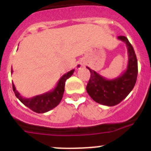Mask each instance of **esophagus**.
Returning a JSON list of instances; mask_svg holds the SVG:
<instances>
[{"label": "esophagus", "mask_w": 151, "mask_h": 151, "mask_svg": "<svg viewBox=\"0 0 151 151\" xmlns=\"http://www.w3.org/2000/svg\"><path fill=\"white\" fill-rule=\"evenodd\" d=\"M83 66H84L83 62H79V63H77V65H76V67L78 68V69H80V68L83 67Z\"/></svg>", "instance_id": "esophagus-1"}]
</instances>
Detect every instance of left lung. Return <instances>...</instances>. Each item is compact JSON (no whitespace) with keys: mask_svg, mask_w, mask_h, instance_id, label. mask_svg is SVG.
Listing matches in <instances>:
<instances>
[{"mask_svg":"<svg viewBox=\"0 0 151 151\" xmlns=\"http://www.w3.org/2000/svg\"><path fill=\"white\" fill-rule=\"evenodd\" d=\"M117 38L126 45L128 50L127 69L122 74L117 78L107 79L87 67L91 73L86 87L88 94L95 102L108 106L118 104L129 95L138 76V60L133 47L125 36H118Z\"/></svg>","mask_w":151,"mask_h":151,"instance_id":"left-lung-1","label":"left lung"}]
</instances>
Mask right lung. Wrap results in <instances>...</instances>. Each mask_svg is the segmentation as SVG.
I'll use <instances>...</instances> for the list:
<instances>
[{"instance_id":"obj_1","label":"right lung","mask_w":151,"mask_h":151,"mask_svg":"<svg viewBox=\"0 0 151 151\" xmlns=\"http://www.w3.org/2000/svg\"><path fill=\"white\" fill-rule=\"evenodd\" d=\"M75 69H72L61 77L57 82V85L53 90L44 93L42 94L36 95L31 98H25L16 89L15 85L13 83V90L15 93L16 97L18 98L25 106L29 107L30 110L38 113H43L48 112L54 109L59 104L63 98L65 88V82L66 79L71 76L74 73ZM13 73V70H11Z\"/></svg>"}]
</instances>
